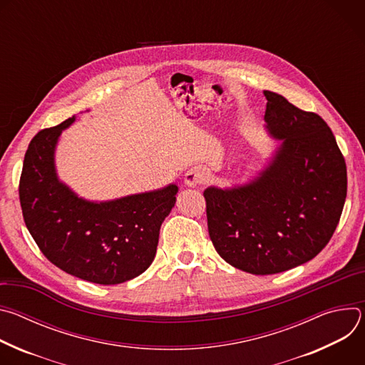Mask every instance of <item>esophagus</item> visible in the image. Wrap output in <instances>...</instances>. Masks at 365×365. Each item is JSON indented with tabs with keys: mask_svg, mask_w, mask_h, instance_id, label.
Returning a JSON list of instances; mask_svg holds the SVG:
<instances>
[{
	"mask_svg": "<svg viewBox=\"0 0 365 365\" xmlns=\"http://www.w3.org/2000/svg\"><path fill=\"white\" fill-rule=\"evenodd\" d=\"M203 180H205V172L200 168H192L185 175V183L187 186H197L203 183Z\"/></svg>",
	"mask_w": 365,
	"mask_h": 365,
	"instance_id": "esophagus-1",
	"label": "esophagus"
}]
</instances>
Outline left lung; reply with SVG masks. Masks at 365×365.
Instances as JSON below:
<instances>
[{"mask_svg": "<svg viewBox=\"0 0 365 365\" xmlns=\"http://www.w3.org/2000/svg\"><path fill=\"white\" fill-rule=\"evenodd\" d=\"M274 159L252 182L207 187V231L227 263L274 274L317 257L332 238L346 197V165L328 124L284 96L264 91Z\"/></svg>", "mask_w": 365, "mask_h": 365, "instance_id": "1", "label": "left lung"}]
</instances>
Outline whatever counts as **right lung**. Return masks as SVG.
Instances as JSON below:
<instances>
[{"label": "right lung", "instance_id": "right-lung-1", "mask_svg": "<svg viewBox=\"0 0 365 365\" xmlns=\"http://www.w3.org/2000/svg\"><path fill=\"white\" fill-rule=\"evenodd\" d=\"M75 117L38 131L24 155L19 196L29 232L50 263L96 284H118L153 263L178 186L93 203L59 182L58 138Z\"/></svg>", "mask_w": 365, "mask_h": 365}]
</instances>
